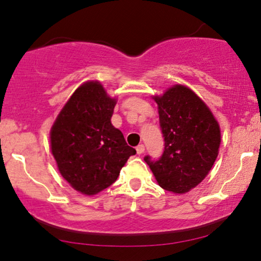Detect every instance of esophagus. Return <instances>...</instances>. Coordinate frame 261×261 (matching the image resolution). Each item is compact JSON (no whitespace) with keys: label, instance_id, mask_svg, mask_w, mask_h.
Returning a JSON list of instances; mask_svg holds the SVG:
<instances>
[{"label":"esophagus","instance_id":"34e87169","mask_svg":"<svg viewBox=\"0 0 261 261\" xmlns=\"http://www.w3.org/2000/svg\"><path fill=\"white\" fill-rule=\"evenodd\" d=\"M145 152V146L144 145H139V146H137V153L138 154H142V153Z\"/></svg>","mask_w":261,"mask_h":261}]
</instances>
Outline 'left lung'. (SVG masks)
Instances as JSON below:
<instances>
[{"instance_id":"obj_1","label":"left lung","mask_w":261,"mask_h":261,"mask_svg":"<svg viewBox=\"0 0 261 261\" xmlns=\"http://www.w3.org/2000/svg\"><path fill=\"white\" fill-rule=\"evenodd\" d=\"M154 101L165 147L158 160L144 159L160 187L185 194L212 170L221 144L220 126L205 103L184 85H174Z\"/></svg>"}]
</instances>
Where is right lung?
I'll return each instance as SVG.
<instances>
[{
    "instance_id": "right-lung-1",
    "label": "right lung",
    "mask_w": 261,
    "mask_h": 261,
    "mask_svg": "<svg viewBox=\"0 0 261 261\" xmlns=\"http://www.w3.org/2000/svg\"><path fill=\"white\" fill-rule=\"evenodd\" d=\"M116 99L98 82L73 92L51 128V149L59 172L74 190L96 195L117 179L137 151L112 124Z\"/></svg>"
}]
</instances>
